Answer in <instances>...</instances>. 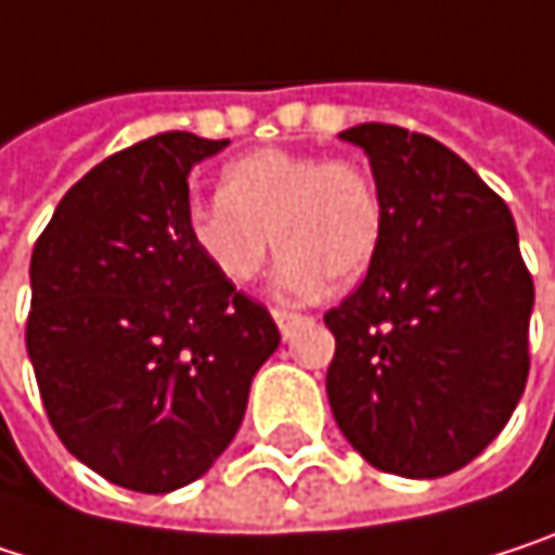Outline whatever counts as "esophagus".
<instances>
[{
  "label": "esophagus",
  "instance_id": "34e87169",
  "mask_svg": "<svg viewBox=\"0 0 555 555\" xmlns=\"http://www.w3.org/2000/svg\"><path fill=\"white\" fill-rule=\"evenodd\" d=\"M307 317L304 313H294V310H274V323H278V330H281V336L287 339L300 323H304Z\"/></svg>",
  "mask_w": 555,
  "mask_h": 555
}]
</instances>
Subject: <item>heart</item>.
Returning <instances> with one entry per match:
<instances>
[{
  "mask_svg": "<svg viewBox=\"0 0 555 555\" xmlns=\"http://www.w3.org/2000/svg\"><path fill=\"white\" fill-rule=\"evenodd\" d=\"M219 196L190 203L186 235L229 284H248L268 255L284 251L278 291L287 297L356 284L382 242V196L352 160L261 147L222 170Z\"/></svg>",
  "mask_w": 555,
  "mask_h": 555,
  "instance_id": "obj_1",
  "label": "heart"
}]
</instances>
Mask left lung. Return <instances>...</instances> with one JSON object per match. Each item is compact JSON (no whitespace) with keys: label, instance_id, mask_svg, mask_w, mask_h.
I'll list each match as a JSON object with an SVG mask.
<instances>
[{"label":"left lung","instance_id":"obj_1","mask_svg":"<svg viewBox=\"0 0 555 555\" xmlns=\"http://www.w3.org/2000/svg\"><path fill=\"white\" fill-rule=\"evenodd\" d=\"M339 139L369 154L382 242L359 291L323 317L336 336L330 408L375 468L439 478L524 395L533 278L507 203L455 151L382 122Z\"/></svg>","mask_w":555,"mask_h":555}]
</instances>
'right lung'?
<instances>
[{
  "instance_id": "obj_1",
  "label": "right lung",
  "mask_w": 555,
  "mask_h": 555,
  "mask_svg": "<svg viewBox=\"0 0 555 555\" xmlns=\"http://www.w3.org/2000/svg\"><path fill=\"white\" fill-rule=\"evenodd\" d=\"M225 144L164 132L106 157L31 251L25 346L48 420L83 465L144 494L209 472L281 346L186 235V177Z\"/></svg>"
}]
</instances>
